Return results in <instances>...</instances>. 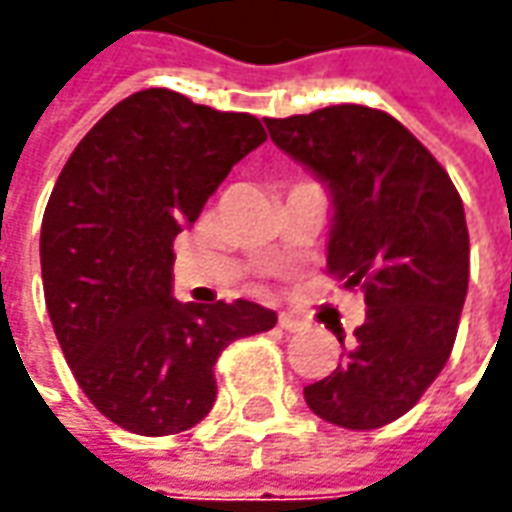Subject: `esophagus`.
<instances>
[{"mask_svg":"<svg viewBox=\"0 0 512 512\" xmlns=\"http://www.w3.org/2000/svg\"><path fill=\"white\" fill-rule=\"evenodd\" d=\"M279 327L287 330V333H296V330H302V319H296V316H290V313H282V316H279Z\"/></svg>","mask_w":512,"mask_h":512,"instance_id":"1","label":"esophagus"}]
</instances>
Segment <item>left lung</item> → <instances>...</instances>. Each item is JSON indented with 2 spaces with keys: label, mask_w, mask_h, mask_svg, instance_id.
<instances>
[{
  "label": "left lung",
  "mask_w": 512,
  "mask_h": 512,
  "mask_svg": "<svg viewBox=\"0 0 512 512\" xmlns=\"http://www.w3.org/2000/svg\"><path fill=\"white\" fill-rule=\"evenodd\" d=\"M265 125L330 187L327 273L367 305L339 367L305 387L307 407L347 430L396 422L436 382L459 333L470 276L462 196L384 110L330 105Z\"/></svg>",
  "instance_id": "left-lung-1"
}]
</instances>
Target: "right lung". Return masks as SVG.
Listing matches in <instances>:
<instances>
[{"label": "right lung", "instance_id": "add662e5", "mask_svg": "<svg viewBox=\"0 0 512 512\" xmlns=\"http://www.w3.org/2000/svg\"><path fill=\"white\" fill-rule=\"evenodd\" d=\"M265 139L250 113L148 88L85 133L53 185L39 239L50 322L90 404L130 433L202 422L222 350L276 325L256 302L170 296L176 236Z\"/></svg>", "mask_w": 512, "mask_h": 512}]
</instances>
